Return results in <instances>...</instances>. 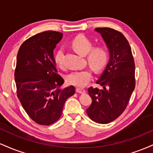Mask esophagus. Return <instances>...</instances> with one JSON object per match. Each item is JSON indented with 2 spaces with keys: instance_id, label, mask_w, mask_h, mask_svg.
<instances>
[{
  "instance_id": "1",
  "label": "esophagus",
  "mask_w": 153,
  "mask_h": 153,
  "mask_svg": "<svg viewBox=\"0 0 153 153\" xmlns=\"http://www.w3.org/2000/svg\"><path fill=\"white\" fill-rule=\"evenodd\" d=\"M76 92L78 93V94H83V93L85 92V90L83 88H77Z\"/></svg>"
}]
</instances>
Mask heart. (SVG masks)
I'll use <instances>...</instances> for the list:
<instances>
[{"label": "heart", "instance_id": "b5f03b06", "mask_svg": "<svg viewBox=\"0 0 153 153\" xmlns=\"http://www.w3.org/2000/svg\"><path fill=\"white\" fill-rule=\"evenodd\" d=\"M71 45L73 48L80 55L85 56L87 54L88 62L94 71H101L106 65L108 61V52L106 49L101 46L93 48L94 44L86 36L82 35L75 36L72 41ZM63 54V49H59L54 56V61L58 66L62 65ZM91 78V71L86 69L73 71L69 73L67 75V81L69 84L75 86L83 87L87 85Z\"/></svg>", "mask_w": 153, "mask_h": 153}]
</instances>
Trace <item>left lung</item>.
Segmentation results:
<instances>
[{"mask_svg":"<svg viewBox=\"0 0 153 153\" xmlns=\"http://www.w3.org/2000/svg\"><path fill=\"white\" fill-rule=\"evenodd\" d=\"M109 52V59L96 83L101 88L90 87L92 99L86 112L99 124L113 122L127 107L135 87L134 58L131 47L122 33L111 28H96Z\"/></svg>","mask_w":153,"mask_h":153,"instance_id":"1","label":"left lung"}]
</instances>
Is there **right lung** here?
<instances>
[{"label": "right lung", "instance_id": "add662e5", "mask_svg": "<svg viewBox=\"0 0 153 153\" xmlns=\"http://www.w3.org/2000/svg\"><path fill=\"white\" fill-rule=\"evenodd\" d=\"M62 38L58 31H44L26 40L17 54V96L27 114L41 125L57 122L75 91L73 85L62 88L64 80L57 74L53 51Z\"/></svg>", "mask_w": 153, "mask_h": 153}]
</instances>
